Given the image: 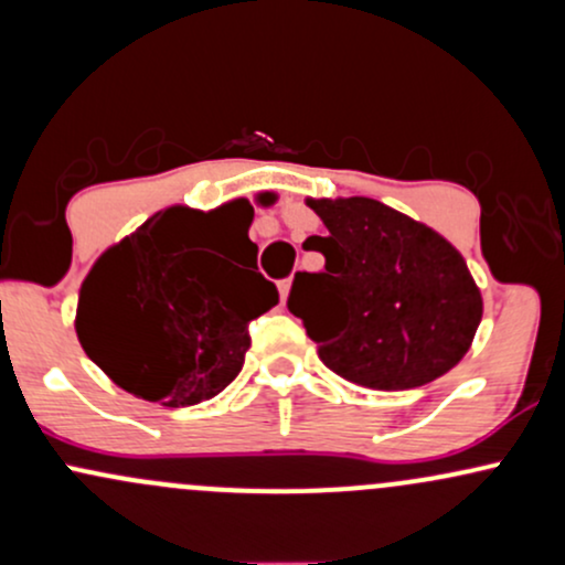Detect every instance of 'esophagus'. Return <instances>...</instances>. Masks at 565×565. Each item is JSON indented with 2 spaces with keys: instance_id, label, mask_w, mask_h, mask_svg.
I'll return each mask as SVG.
<instances>
[{
  "instance_id": "esophagus-1",
  "label": "esophagus",
  "mask_w": 565,
  "mask_h": 565,
  "mask_svg": "<svg viewBox=\"0 0 565 565\" xmlns=\"http://www.w3.org/2000/svg\"><path fill=\"white\" fill-rule=\"evenodd\" d=\"M278 291H281V300H287L289 291H291V278H287V281L278 284Z\"/></svg>"
}]
</instances>
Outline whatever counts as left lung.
<instances>
[{
    "mask_svg": "<svg viewBox=\"0 0 565 565\" xmlns=\"http://www.w3.org/2000/svg\"><path fill=\"white\" fill-rule=\"evenodd\" d=\"M327 225L305 249L323 274H297L289 310L319 359L372 391H412L465 359L483 297L457 246L377 199H308Z\"/></svg>",
    "mask_w": 565,
    "mask_h": 565,
    "instance_id": "8db88e82",
    "label": "left lung"
}]
</instances>
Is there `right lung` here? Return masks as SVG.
<instances>
[{
  "instance_id": "right-lung-1",
  "label": "right lung",
  "mask_w": 565,
  "mask_h": 565,
  "mask_svg": "<svg viewBox=\"0 0 565 565\" xmlns=\"http://www.w3.org/2000/svg\"><path fill=\"white\" fill-rule=\"evenodd\" d=\"M255 212L233 199L217 210L167 206L108 246L84 276L76 337L121 391L161 406L215 398L242 372L249 321L278 302L257 263H225L246 246Z\"/></svg>"
}]
</instances>
